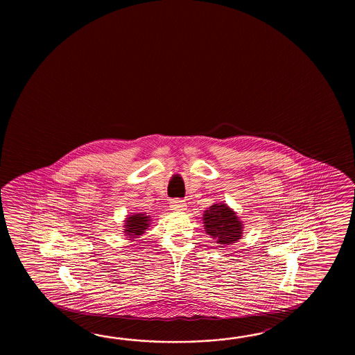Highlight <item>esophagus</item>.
<instances>
[{
    "label": "esophagus",
    "mask_w": 355,
    "mask_h": 355,
    "mask_svg": "<svg viewBox=\"0 0 355 355\" xmlns=\"http://www.w3.org/2000/svg\"><path fill=\"white\" fill-rule=\"evenodd\" d=\"M170 207H171L173 211H184L185 207H187V203L184 200H180V199H171Z\"/></svg>",
    "instance_id": "obj_1"
}]
</instances>
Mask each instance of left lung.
Segmentation results:
<instances>
[{"instance_id": "obj_1", "label": "left lung", "mask_w": 355, "mask_h": 355, "mask_svg": "<svg viewBox=\"0 0 355 355\" xmlns=\"http://www.w3.org/2000/svg\"><path fill=\"white\" fill-rule=\"evenodd\" d=\"M203 219L207 234L220 245H231L241 239V220L226 204L211 205L204 213Z\"/></svg>"}]
</instances>
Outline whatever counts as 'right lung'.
<instances>
[{
  "label": "right lung",
  "instance_id": "right-lung-1",
  "mask_svg": "<svg viewBox=\"0 0 355 355\" xmlns=\"http://www.w3.org/2000/svg\"><path fill=\"white\" fill-rule=\"evenodd\" d=\"M148 225H150V217L146 214L138 213V214L130 216L127 218L124 232L130 239H136L137 236L144 234V230H147Z\"/></svg>",
  "mask_w": 355,
  "mask_h": 355
}]
</instances>
